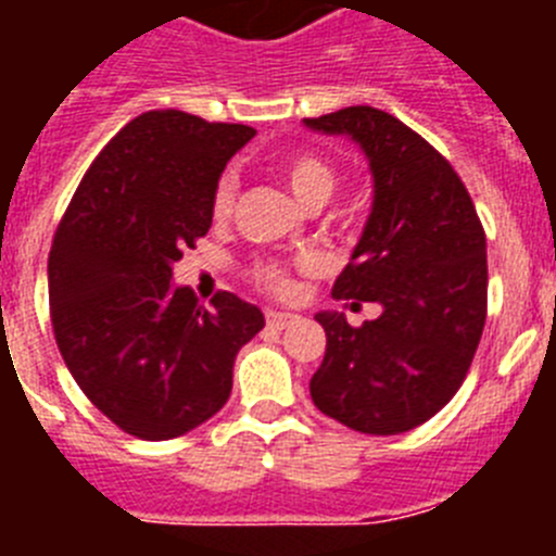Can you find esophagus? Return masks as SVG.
Masks as SVG:
<instances>
[{"label":"esophagus","instance_id":"obj_1","mask_svg":"<svg viewBox=\"0 0 556 556\" xmlns=\"http://www.w3.org/2000/svg\"><path fill=\"white\" fill-rule=\"evenodd\" d=\"M294 320H298V314H289V312H267V326H269V328H278V331H281V328H289Z\"/></svg>","mask_w":556,"mask_h":556}]
</instances>
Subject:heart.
<instances>
[{
  "label": "heart",
  "mask_w": 556,
  "mask_h": 556,
  "mask_svg": "<svg viewBox=\"0 0 556 556\" xmlns=\"http://www.w3.org/2000/svg\"><path fill=\"white\" fill-rule=\"evenodd\" d=\"M281 175L287 180V186L292 189V194L301 200L306 208H320L328 198L333 194L339 184L337 166L328 159L317 155V152H292L281 161ZM236 200V178L233 172H225L223 178L214 186V194H211V211L214 217L225 219L230 217ZM298 269H308V258H298L292 264L283 262H255L250 275L253 281L262 289L275 294H289L294 289V273Z\"/></svg>",
  "instance_id": "obj_1"
}]
</instances>
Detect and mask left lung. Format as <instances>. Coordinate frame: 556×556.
<instances>
[{
    "label": "left lung",
    "mask_w": 556,
    "mask_h": 556,
    "mask_svg": "<svg viewBox=\"0 0 556 556\" xmlns=\"http://www.w3.org/2000/svg\"><path fill=\"white\" fill-rule=\"evenodd\" d=\"M306 125L345 132L370 161V219L333 298L384 308L358 328L317 314L328 342L312 401L353 431L401 434L434 417L468 376L488 320L484 228L448 159L392 113L353 105Z\"/></svg>",
    "instance_id": "obj_1"
}]
</instances>
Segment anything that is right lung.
Returning <instances> with one entry per match:
<instances>
[{"instance_id":"obj_1","label":"right lung","mask_w":556,"mask_h":556,"mask_svg":"<svg viewBox=\"0 0 556 556\" xmlns=\"http://www.w3.org/2000/svg\"><path fill=\"white\" fill-rule=\"evenodd\" d=\"M248 125L184 111L127 122L88 166L49 250V317L68 372L111 424L172 440L217 415L233 358L264 314L233 292L211 308L172 287V264L211 228L225 164Z\"/></svg>"}]
</instances>
